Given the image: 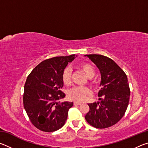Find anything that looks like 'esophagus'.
I'll use <instances>...</instances> for the list:
<instances>
[{"label":"esophagus","mask_w":148,"mask_h":148,"mask_svg":"<svg viewBox=\"0 0 148 148\" xmlns=\"http://www.w3.org/2000/svg\"><path fill=\"white\" fill-rule=\"evenodd\" d=\"M74 105H81L82 103H81V102H74Z\"/></svg>","instance_id":"1"}]
</instances>
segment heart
<instances>
[{
	"instance_id": "1",
	"label": "heart",
	"mask_w": 148,
	"mask_h": 148,
	"mask_svg": "<svg viewBox=\"0 0 148 148\" xmlns=\"http://www.w3.org/2000/svg\"><path fill=\"white\" fill-rule=\"evenodd\" d=\"M82 69L89 78H92L95 75L94 67L88 63H83L80 65ZM72 71L70 68H66L62 75V82L65 85H69L71 83ZM90 93V90L86 87L76 86L70 89L68 91V97L71 99L76 101H83L86 99L87 95Z\"/></svg>"
}]
</instances>
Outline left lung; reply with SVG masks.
Segmentation results:
<instances>
[{
    "label": "left lung",
    "mask_w": 148,
    "mask_h": 148,
    "mask_svg": "<svg viewBox=\"0 0 148 148\" xmlns=\"http://www.w3.org/2000/svg\"><path fill=\"white\" fill-rule=\"evenodd\" d=\"M101 72V89L97 102L88 104L89 111L85 118L92 127L105 129L117 123L126 112L130 97L127 75L113 60L102 55H85Z\"/></svg>",
    "instance_id": "1"
}]
</instances>
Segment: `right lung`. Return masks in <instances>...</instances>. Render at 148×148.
I'll list each match as a JSON object with an SVG mask.
<instances>
[{
	"label": "right lung",
	"mask_w": 148,
	"mask_h": 148,
	"mask_svg": "<svg viewBox=\"0 0 148 148\" xmlns=\"http://www.w3.org/2000/svg\"><path fill=\"white\" fill-rule=\"evenodd\" d=\"M77 56L56 57L40 62L27 77L24 87V108L32 124L44 132L57 131L64 125L73 102L60 104L65 94L62 75Z\"/></svg>",
	"instance_id": "1"
}]
</instances>
